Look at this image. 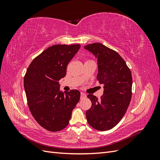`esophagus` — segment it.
<instances>
[{"label": "esophagus", "mask_w": 160, "mask_h": 160, "mask_svg": "<svg viewBox=\"0 0 160 160\" xmlns=\"http://www.w3.org/2000/svg\"><path fill=\"white\" fill-rule=\"evenodd\" d=\"M86 94L84 93H81V99H83L86 98Z\"/></svg>", "instance_id": "obj_1"}]
</instances>
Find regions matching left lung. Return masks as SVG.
I'll return each instance as SVG.
<instances>
[{"label": "left lung", "instance_id": "left-lung-1", "mask_svg": "<svg viewBox=\"0 0 160 160\" xmlns=\"http://www.w3.org/2000/svg\"><path fill=\"white\" fill-rule=\"evenodd\" d=\"M84 48L98 59L97 79L104 88L100 99L92 94L88 95L92 105L86 111L87 120L97 130H109L120 122L129 107L132 95V73L124 59L113 49L99 42Z\"/></svg>", "mask_w": 160, "mask_h": 160}]
</instances>
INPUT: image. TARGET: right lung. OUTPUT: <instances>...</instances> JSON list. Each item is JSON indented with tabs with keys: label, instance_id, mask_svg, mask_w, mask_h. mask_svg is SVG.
Segmentation results:
<instances>
[{
	"label": "right lung",
	"instance_id": "right-lung-1",
	"mask_svg": "<svg viewBox=\"0 0 160 160\" xmlns=\"http://www.w3.org/2000/svg\"><path fill=\"white\" fill-rule=\"evenodd\" d=\"M81 45H55L32 60L24 77L28 108L41 127L59 132L69 123L72 111L79 102L77 89L60 91L59 81L66 75L67 67Z\"/></svg>",
	"mask_w": 160,
	"mask_h": 160
}]
</instances>
